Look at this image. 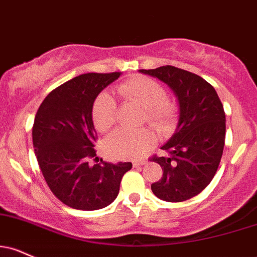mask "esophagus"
Instances as JSON below:
<instances>
[{
	"label": "esophagus",
	"instance_id": "1",
	"mask_svg": "<svg viewBox=\"0 0 257 257\" xmlns=\"http://www.w3.org/2000/svg\"><path fill=\"white\" fill-rule=\"evenodd\" d=\"M145 164H147V160H146V159H140V160H134V162H133V166H134V168H138V166H141V165H145Z\"/></svg>",
	"mask_w": 257,
	"mask_h": 257
}]
</instances>
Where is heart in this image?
Returning <instances> with one entry per match:
<instances>
[{"mask_svg":"<svg viewBox=\"0 0 257 257\" xmlns=\"http://www.w3.org/2000/svg\"><path fill=\"white\" fill-rule=\"evenodd\" d=\"M117 92L122 98L135 101L145 109L146 120L159 132L166 133L174 126L177 106L166 98V91L160 82L146 76H134L120 83ZM92 119L95 129L100 133L109 131L115 123L116 104L106 92L95 98ZM154 142L156 138L148 129H118L105 140V150L113 159H134L144 156Z\"/></svg>","mask_w":257,"mask_h":257,"instance_id":"1","label":"heart"}]
</instances>
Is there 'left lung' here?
<instances>
[{
	"label": "left lung",
	"instance_id": "1",
	"mask_svg": "<svg viewBox=\"0 0 257 257\" xmlns=\"http://www.w3.org/2000/svg\"><path fill=\"white\" fill-rule=\"evenodd\" d=\"M172 89L178 101V123L162 146L169 157H154L163 177L151 185L153 194L168 202L196 196L211 183L225 145V112L214 87L201 76L172 66L141 69Z\"/></svg>",
	"mask_w": 257,
	"mask_h": 257
}]
</instances>
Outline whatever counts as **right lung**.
Here are the masks:
<instances>
[{"mask_svg": "<svg viewBox=\"0 0 257 257\" xmlns=\"http://www.w3.org/2000/svg\"><path fill=\"white\" fill-rule=\"evenodd\" d=\"M120 75L76 76L50 92L37 111L32 139L39 168L54 195L74 209L95 211L112 203L123 175L133 166L89 164L97 158L92 107L98 94Z\"/></svg>", "mask_w": 257, "mask_h": 257, "instance_id": "1", "label": "right lung"}]
</instances>
